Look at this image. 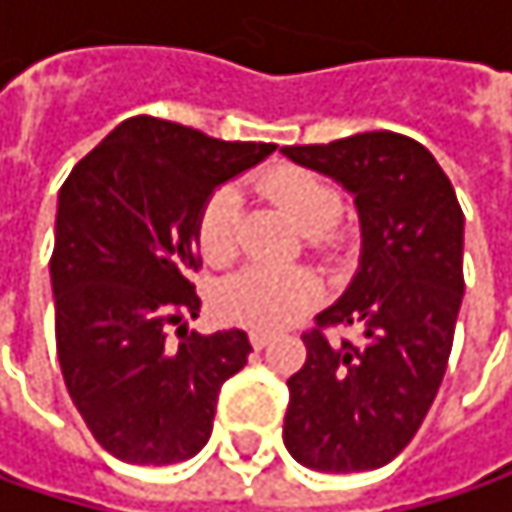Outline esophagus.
I'll use <instances>...</instances> for the list:
<instances>
[{"label": "esophagus", "mask_w": 512, "mask_h": 512, "mask_svg": "<svg viewBox=\"0 0 512 512\" xmlns=\"http://www.w3.org/2000/svg\"><path fill=\"white\" fill-rule=\"evenodd\" d=\"M269 341H272V335H269V332H263V329H255V332H252V347H255V350H263Z\"/></svg>", "instance_id": "esophagus-1"}]
</instances>
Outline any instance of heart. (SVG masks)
<instances>
[{
	"label": "heart",
	"instance_id": "heart-1",
	"mask_svg": "<svg viewBox=\"0 0 512 512\" xmlns=\"http://www.w3.org/2000/svg\"><path fill=\"white\" fill-rule=\"evenodd\" d=\"M260 192L272 198L314 246L332 243V225L341 216V192L317 171L278 165L260 174ZM240 216L243 198L234 186L216 189L198 216V246L210 263H228L240 252ZM320 299V281L302 266H266L252 263L228 275L216 287V308L225 320L278 329L299 320Z\"/></svg>",
	"mask_w": 512,
	"mask_h": 512
}]
</instances>
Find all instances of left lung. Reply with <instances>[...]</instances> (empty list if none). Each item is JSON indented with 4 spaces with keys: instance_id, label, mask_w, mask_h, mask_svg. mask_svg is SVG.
I'll return each instance as SVG.
<instances>
[{
    "instance_id": "obj_1",
    "label": "left lung",
    "mask_w": 512,
    "mask_h": 512,
    "mask_svg": "<svg viewBox=\"0 0 512 512\" xmlns=\"http://www.w3.org/2000/svg\"><path fill=\"white\" fill-rule=\"evenodd\" d=\"M341 183L358 210V269L317 326L356 325L358 345L302 335L308 358L287 379L284 445L314 471H370L418 433L442 385L462 305V210L448 174L400 133H356L281 148Z\"/></svg>"
}]
</instances>
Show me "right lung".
Here are the masks:
<instances>
[{
  "instance_id": "1",
  "label": "right lung",
  "mask_w": 512,
  "mask_h": 512,
  "mask_svg": "<svg viewBox=\"0 0 512 512\" xmlns=\"http://www.w3.org/2000/svg\"><path fill=\"white\" fill-rule=\"evenodd\" d=\"M272 151L136 115L64 180L50 260L55 347L73 406L112 457L171 465L207 445L219 391L252 344L243 329L183 326L201 311L189 281L198 216ZM168 325L181 326L177 342Z\"/></svg>"
}]
</instances>
